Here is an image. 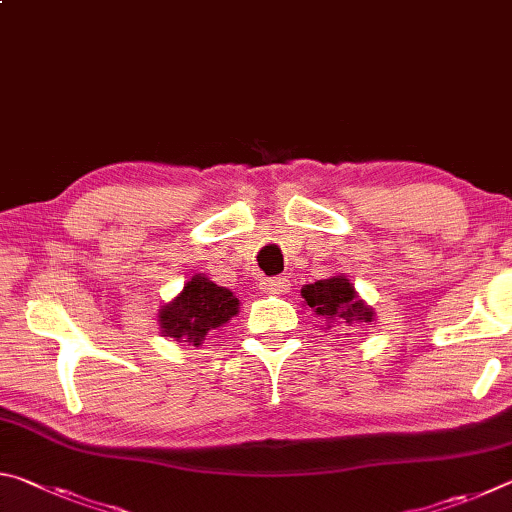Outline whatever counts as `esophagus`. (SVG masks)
Masks as SVG:
<instances>
[{
	"label": "esophagus",
	"mask_w": 512,
	"mask_h": 512,
	"mask_svg": "<svg viewBox=\"0 0 512 512\" xmlns=\"http://www.w3.org/2000/svg\"><path fill=\"white\" fill-rule=\"evenodd\" d=\"M287 287H289L287 277H273V280L262 282V289L271 291V293H282V291H287Z\"/></svg>",
	"instance_id": "1"
}]
</instances>
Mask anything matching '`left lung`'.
<instances>
[{
	"mask_svg": "<svg viewBox=\"0 0 512 512\" xmlns=\"http://www.w3.org/2000/svg\"><path fill=\"white\" fill-rule=\"evenodd\" d=\"M307 307H311L316 316L325 318V329L332 327H354V325H372L375 311L361 300L357 289L352 287L348 275H332L327 280H318L314 284H305L300 289Z\"/></svg>",
	"mask_w": 512,
	"mask_h": 512,
	"instance_id": "1",
	"label": "left lung"
}]
</instances>
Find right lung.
Here are the masks:
<instances>
[{
	"instance_id": "add662e5",
	"label": "right lung",
	"mask_w": 512,
	"mask_h": 512,
	"mask_svg": "<svg viewBox=\"0 0 512 512\" xmlns=\"http://www.w3.org/2000/svg\"><path fill=\"white\" fill-rule=\"evenodd\" d=\"M237 314L239 298L235 293L219 287L205 273H196L176 298L160 307L158 325L162 336L198 348L212 329L223 327Z\"/></svg>"
}]
</instances>
